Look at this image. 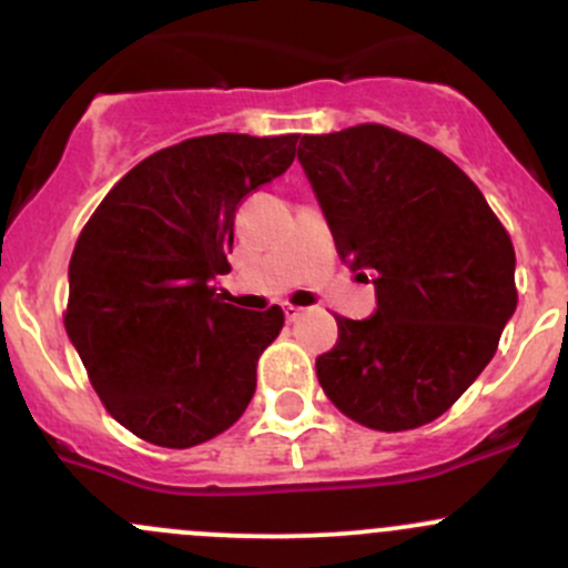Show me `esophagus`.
Instances as JSON below:
<instances>
[{
	"label": "esophagus",
	"mask_w": 568,
	"mask_h": 568,
	"mask_svg": "<svg viewBox=\"0 0 568 568\" xmlns=\"http://www.w3.org/2000/svg\"><path fill=\"white\" fill-rule=\"evenodd\" d=\"M303 314H306V308L292 306V303H286V306H284V316H286V320H290V322H297Z\"/></svg>",
	"instance_id": "obj_1"
}]
</instances>
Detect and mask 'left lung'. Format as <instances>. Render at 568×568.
Listing matches in <instances>:
<instances>
[{"instance_id":"1","label":"left lung","mask_w":568,"mask_h":568,"mask_svg":"<svg viewBox=\"0 0 568 568\" xmlns=\"http://www.w3.org/2000/svg\"><path fill=\"white\" fill-rule=\"evenodd\" d=\"M341 260L376 286L338 322L322 389L374 430L442 417L498 349L517 308L515 246L481 192L433 145L382 124L303 135L297 149Z\"/></svg>"}]
</instances>
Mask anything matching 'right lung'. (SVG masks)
<instances>
[{
  "label": "right lung",
  "mask_w": 568,
  "mask_h": 568,
  "mask_svg": "<svg viewBox=\"0 0 568 568\" xmlns=\"http://www.w3.org/2000/svg\"><path fill=\"white\" fill-rule=\"evenodd\" d=\"M297 135H205L156 151L115 184L70 260L64 327L115 423L186 449L227 430L257 389L284 311L211 286L230 271L235 209L282 175Z\"/></svg>",
  "instance_id": "right-lung-1"
}]
</instances>
